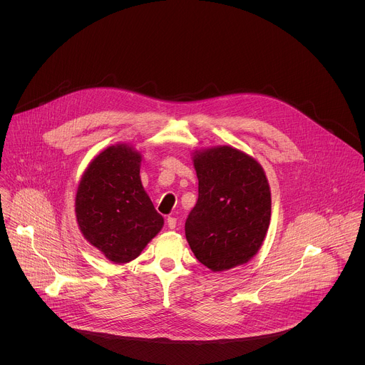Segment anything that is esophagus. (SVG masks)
Masks as SVG:
<instances>
[{
    "label": "esophagus",
    "mask_w": 365,
    "mask_h": 365,
    "mask_svg": "<svg viewBox=\"0 0 365 365\" xmlns=\"http://www.w3.org/2000/svg\"><path fill=\"white\" fill-rule=\"evenodd\" d=\"M167 225H168L170 229H174V227L177 226V219L173 217V216H168V217H167Z\"/></svg>",
    "instance_id": "34e87169"
}]
</instances>
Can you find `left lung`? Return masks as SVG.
Returning <instances> with one entry per match:
<instances>
[{
	"label": "left lung",
	"instance_id": "obj_1",
	"mask_svg": "<svg viewBox=\"0 0 365 365\" xmlns=\"http://www.w3.org/2000/svg\"><path fill=\"white\" fill-rule=\"evenodd\" d=\"M198 200L185 220L188 245L212 271L250 260L271 217V192L260 164L223 146L194 156Z\"/></svg>",
	"mask_w": 365,
	"mask_h": 365
}]
</instances>
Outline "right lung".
Wrapping results in <instances>:
<instances>
[{"label":"right lung","instance_id":"add662e5","mask_svg":"<svg viewBox=\"0 0 365 365\" xmlns=\"http://www.w3.org/2000/svg\"><path fill=\"white\" fill-rule=\"evenodd\" d=\"M139 173L136 150L110 146L91 161L76 197V216L84 237L118 264L135 260L164 223Z\"/></svg>","mask_w":365,"mask_h":365}]
</instances>
